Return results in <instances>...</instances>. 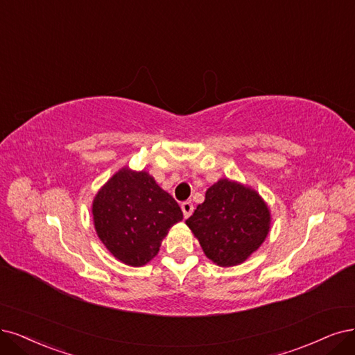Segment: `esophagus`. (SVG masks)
<instances>
[{
  "mask_svg": "<svg viewBox=\"0 0 355 355\" xmlns=\"http://www.w3.org/2000/svg\"><path fill=\"white\" fill-rule=\"evenodd\" d=\"M193 203L191 202H182L181 203V211L184 214V218H189L193 214Z\"/></svg>",
  "mask_w": 355,
  "mask_h": 355,
  "instance_id": "34e87169",
  "label": "esophagus"
}]
</instances>
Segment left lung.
Masks as SVG:
<instances>
[{"label":"left lung","instance_id":"8db88e82","mask_svg":"<svg viewBox=\"0 0 355 355\" xmlns=\"http://www.w3.org/2000/svg\"><path fill=\"white\" fill-rule=\"evenodd\" d=\"M203 253L215 265L244 263L270 231L268 203L252 187L220 178L206 190L205 202L186 220Z\"/></svg>","mask_w":355,"mask_h":355}]
</instances>
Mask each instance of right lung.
Here are the masks:
<instances>
[{
    "label": "right lung",
    "mask_w": 355,
    "mask_h": 355,
    "mask_svg": "<svg viewBox=\"0 0 355 355\" xmlns=\"http://www.w3.org/2000/svg\"><path fill=\"white\" fill-rule=\"evenodd\" d=\"M94 225L102 244L121 263L140 268L157 254L171 227L182 220L173 196L148 171L118 169L92 202Z\"/></svg>",
    "instance_id": "1"
}]
</instances>
